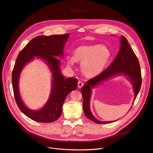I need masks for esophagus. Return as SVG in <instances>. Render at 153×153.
Segmentation results:
<instances>
[{
  "mask_svg": "<svg viewBox=\"0 0 153 153\" xmlns=\"http://www.w3.org/2000/svg\"><path fill=\"white\" fill-rule=\"evenodd\" d=\"M83 86V82H82L80 81H79L78 82V88H82Z\"/></svg>",
  "mask_w": 153,
  "mask_h": 153,
  "instance_id": "esophagus-1",
  "label": "esophagus"
}]
</instances>
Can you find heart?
<instances>
[{
	"label": "heart",
	"instance_id": "b5f03b06",
	"mask_svg": "<svg viewBox=\"0 0 153 153\" xmlns=\"http://www.w3.org/2000/svg\"><path fill=\"white\" fill-rule=\"evenodd\" d=\"M110 49L104 45H82L73 52V56L68 58L67 63L74 67L75 62L81 63L83 74L88 78L100 75L111 59Z\"/></svg>",
	"mask_w": 153,
	"mask_h": 153
}]
</instances>
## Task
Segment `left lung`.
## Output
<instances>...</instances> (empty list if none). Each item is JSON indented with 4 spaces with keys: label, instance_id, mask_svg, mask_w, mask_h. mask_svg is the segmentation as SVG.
<instances>
[{
    "label": "left lung",
    "instance_id": "8db88e82",
    "mask_svg": "<svg viewBox=\"0 0 153 153\" xmlns=\"http://www.w3.org/2000/svg\"><path fill=\"white\" fill-rule=\"evenodd\" d=\"M119 75H124L131 83L135 100L141 86V74L139 61L133 49L129 46L127 39L121 36L120 48L115 59L107 69L100 75L87 81L82 88L83 97V108L85 116L97 124H107L113 121H101L93 115L90 106L92 89L104 82Z\"/></svg>",
    "mask_w": 153,
    "mask_h": 153
}]
</instances>
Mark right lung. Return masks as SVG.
Segmentation results:
<instances>
[{
	"mask_svg": "<svg viewBox=\"0 0 153 153\" xmlns=\"http://www.w3.org/2000/svg\"><path fill=\"white\" fill-rule=\"evenodd\" d=\"M70 34L39 36L33 39L19 53L12 71V82L16 103L21 111L27 117L40 123H52L60 118L65 98L73 90L77 88L78 79L63 75L60 61L63 48ZM40 58L48 65L52 74V89L47 103L38 111L28 108L21 99L19 91V79L25 65L34 59Z\"/></svg>",
	"mask_w": 153,
	"mask_h": 153,
	"instance_id": "1",
	"label": "right lung"
}]
</instances>
